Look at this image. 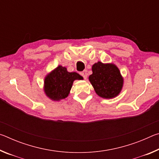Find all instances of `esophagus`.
Wrapping results in <instances>:
<instances>
[{
	"mask_svg": "<svg viewBox=\"0 0 159 159\" xmlns=\"http://www.w3.org/2000/svg\"><path fill=\"white\" fill-rule=\"evenodd\" d=\"M81 75L83 76V77L85 79H87L88 77V73H87V71H83L82 73H81Z\"/></svg>",
	"mask_w": 159,
	"mask_h": 159,
	"instance_id": "obj_1",
	"label": "esophagus"
}]
</instances>
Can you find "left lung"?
<instances>
[{
  "label": "left lung",
  "instance_id": "8db88e82",
  "mask_svg": "<svg viewBox=\"0 0 159 159\" xmlns=\"http://www.w3.org/2000/svg\"><path fill=\"white\" fill-rule=\"evenodd\" d=\"M92 71L88 79L100 98L112 99L121 92L124 80L116 64L98 61L93 65Z\"/></svg>",
  "mask_w": 159,
  "mask_h": 159
}]
</instances>
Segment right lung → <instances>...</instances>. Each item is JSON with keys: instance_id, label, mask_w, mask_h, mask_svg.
Listing matches in <instances>:
<instances>
[{"instance_id": "right-lung-1", "label": "right lung", "mask_w": 159, "mask_h": 159, "mask_svg": "<svg viewBox=\"0 0 159 159\" xmlns=\"http://www.w3.org/2000/svg\"><path fill=\"white\" fill-rule=\"evenodd\" d=\"M83 78L76 72H69L65 66L59 65L45 76L43 90L52 101H60L68 97L74 80Z\"/></svg>"}]
</instances>
